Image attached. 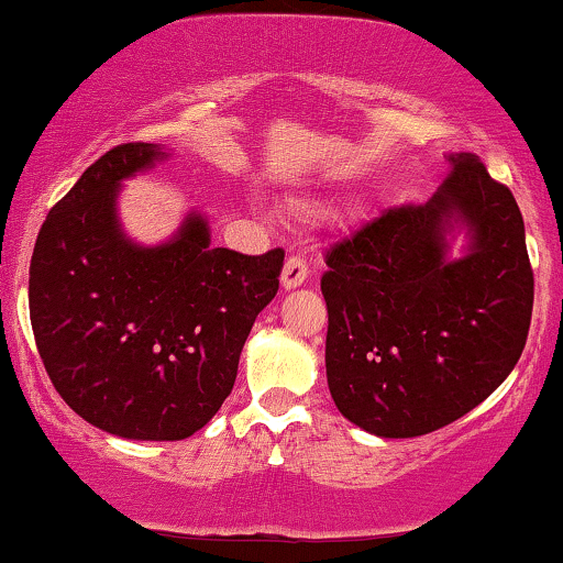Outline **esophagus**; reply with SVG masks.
Listing matches in <instances>:
<instances>
[{"mask_svg":"<svg viewBox=\"0 0 563 563\" xmlns=\"http://www.w3.org/2000/svg\"><path fill=\"white\" fill-rule=\"evenodd\" d=\"M306 277H309V262H306L301 254H290L286 260V267H283V288L290 290L303 286Z\"/></svg>","mask_w":563,"mask_h":563,"instance_id":"1","label":"esophagus"}]
</instances>
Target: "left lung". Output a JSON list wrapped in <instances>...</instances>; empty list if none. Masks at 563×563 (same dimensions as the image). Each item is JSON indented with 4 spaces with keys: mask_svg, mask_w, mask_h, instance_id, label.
<instances>
[{
    "mask_svg": "<svg viewBox=\"0 0 563 563\" xmlns=\"http://www.w3.org/2000/svg\"><path fill=\"white\" fill-rule=\"evenodd\" d=\"M429 202L400 205L327 249V384L347 421L384 439L421 437L471 412L528 343L532 267L522 212L478 155ZM460 219L472 252L445 260Z\"/></svg>",
    "mask_w": 563,
    "mask_h": 563,
    "instance_id": "8db88e82",
    "label": "left lung"
}]
</instances>
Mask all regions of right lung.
Listing matches in <instances>:
<instances>
[{
  "instance_id": "1",
  "label": "right lung",
  "mask_w": 563,
  "mask_h": 563,
  "mask_svg": "<svg viewBox=\"0 0 563 563\" xmlns=\"http://www.w3.org/2000/svg\"><path fill=\"white\" fill-rule=\"evenodd\" d=\"M161 155L124 142L88 166L48 210L27 283L35 347L62 400L142 441L187 439L220 410L286 260L283 249L252 257L210 246L195 212L168 244L124 239L119 181Z\"/></svg>"
}]
</instances>
